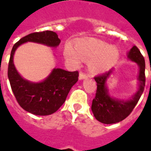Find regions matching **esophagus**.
I'll use <instances>...</instances> for the list:
<instances>
[{
  "label": "esophagus",
  "mask_w": 151,
  "mask_h": 151,
  "mask_svg": "<svg viewBox=\"0 0 151 151\" xmlns=\"http://www.w3.org/2000/svg\"><path fill=\"white\" fill-rule=\"evenodd\" d=\"M88 77L87 73H83V72H81L80 74H79V79L80 80H83V79H85V78H87Z\"/></svg>",
  "instance_id": "1"
}]
</instances>
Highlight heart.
Here are the masks:
<instances>
[{"mask_svg": "<svg viewBox=\"0 0 151 151\" xmlns=\"http://www.w3.org/2000/svg\"><path fill=\"white\" fill-rule=\"evenodd\" d=\"M73 47L67 44L64 53L66 59L74 63H79L81 59L88 62L90 70L100 73L110 70L119 57V52L115 46L109 45L96 39H83L78 41Z\"/></svg>", "mask_w": 151, "mask_h": 151, "instance_id": "obj_1", "label": "heart"}]
</instances>
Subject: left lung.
I'll list each match as a JSON object with an SVG mask.
<instances>
[{
    "mask_svg": "<svg viewBox=\"0 0 151 151\" xmlns=\"http://www.w3.org/2000/svg\"><path fill=\"white\" fill-rule=\"evenodd\" d=\"M128 58L138 65L139 70L138 91L129 99H117L110 96L106 87V81L113 69L108 72L95 77L97 83L96 97L92 100V110L96 119L103 124H114L122 122L129 116L138 103L145 87V60L136 46H133L128 52Z\"/></svg>",
    "mask_w": 151,
    "mask_h": 151,
    "instance_id": "1",
    "label": "left lung"
}]
</instances>
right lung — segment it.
<instances>
[{"label":"right lung","mask_w":151,"mask_h":151,"mask_svg":"<svg viewBox=\"0 0 151 151\" xmlns=\"http://www.w3.org/2000/svg\"><path fill=\"white\" fill-rule=\"evenodd\" d=\"M28 41L56 48L60 43V39L56 33L50 30L28 34L14 45L8 63V79L20 106L33 114L50 115L64 103L70 90L78 81V71L70 72L55 68L43 81L31 82L26 80L15 69L13 56L18 47Z\"/></svg>","instance_id":"obj_1"}]
</instances>
